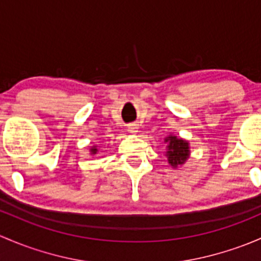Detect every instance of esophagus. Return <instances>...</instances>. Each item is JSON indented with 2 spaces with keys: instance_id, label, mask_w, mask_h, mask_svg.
Segmentation results:
<instances>
[{
  "instance_id": "1",
  "label": "esophagus",
  "mask_w": 261,
  "mask_h": 261,
  "mask_svg": "<svg viewBox=\"0 0 261 261\" xmlns=\"http://www.w3.org/2000/svg\"><path fill=\"white\" fill-rule=\"evenodd\" d=\"M127 129L129 133H137V129H138V125L136 124V123H130V124H128Z\"/></svg>"
}]
</instances>
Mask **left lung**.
<instances>
[{
  "label": "left lung",
  "instance_id": "1",
  "mask_svg": "<svg viewBox=\"0 0 261 261\" xmlns=\"http://www.w3.org/2000/svg\"><path fill=\"white\" fill-rule=\"evenodd\" d=\"M166 142H168V150H167V157L168 163L173 168L178 167V166L184 165L186 160L189 158L190 150H189V143L184 139L178 138V137H167Z\"/></svg>",
  "mask_w": 261,
  "mask_h": 261
}]
</instances>
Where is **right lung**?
Masks as SVG:
<instances>
[{
    "instance_id": "1",
    "label": "right lung",
    "mask_w": 261,
    "mask_h": 261,
    "mask_svg": "<svg viewBox=\"0 0 261 261\" xmlns=\"http://www.w3.org/2000/svg\"><path fill=\"white\" fill-rule=\"evenodd\" d=\"M90 150H91V153H93V154H95V153H96V150H98V149H96L95 147H94V148H91Z\"/></svg>"
}]
</instances>
